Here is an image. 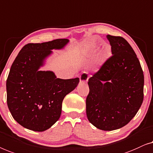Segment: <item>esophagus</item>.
Wrapping results in <instances>:
<instances>
[{
    "label": "esophagus",
    "instance_id": "34e87169",
    "mask_svg": "<svg viewBox=\"0 0 153 153\" xmlns=\"http://www.w3.org/2000/svg\"><path fill=\"white\" fill-rule=\"evenodd\" d=\"M89 79V76L87 73H83L82 74L79 76V82L81 84H85Z\"/></svg>",
    "mask_w": 153,
    "mask_h": 153
}]
</instances>
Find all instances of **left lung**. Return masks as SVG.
Masks as SVG:
<instances>
[{
	"label": "left lung",
	"mask_w": 153,
	"mask_h": 153,
	"mask_svg": "<svg viewBox=\"0 0 153 153\" xmlns=\"http://www.w3.org/2000/svg\"><path fill=\"white\" fill-rule=\"evenodd\" d=\"M111 54L88 82L87 119L104 131L117 130L136 115L143 100L144 76L140 62L121 36L107 35Z\"/></svg>",
	"instance_id": "1"
}]
</instances>
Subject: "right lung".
Wrapping results in <instances>:
<instances>
[{
    "mask_svg": "<svg viewBox=\"0 0 153 153\" xmlns=\"http://www.w3.org/2000/svg\"><path fill=\"white\" fill-rule=\"evenodd\" d=\"M69 42L58 39L25 45L19 53L6 82L7 103L16 121L28 130L43 132L59 119L62 101L76 89L79 77L57 78L51 71H40L52 50H61Z\"/></svg>",
    "mask_w": 153,
    "mask_h": 153,
    "instance_id": "1",
    "label": "right lung"
}]
</instances>
